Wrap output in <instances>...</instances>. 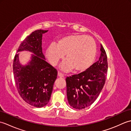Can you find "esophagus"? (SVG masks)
Returning <instances> with one entry per match:
<instances>
[{
  "mask_svg": "<svg viewBox=\"0 0 131 131\" xmlns=\"http://www.w3.org/2000/svg\"><path fill=\"white\" fill-rule=\"evenodd\" d=\"M58 76L60 78H63V77H64V75L62 73H61V72L58 71Z\"/></svg>",
  "mask_w": 131,
  "mask_h": 131,
  "instance_id": "34e87169",
  "label": "esophagus"
}]
</instances>
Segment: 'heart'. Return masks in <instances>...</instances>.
I'll return each instance as SVG.
<instances>
[{
    "label": "heart",
    "mask_w": 131,
    "mask_h": 131,
    "mask_svg": "<svg viewBox=\"0 0 131 131\" xmlns=\"http://www.w3.org/2000/svg\"><path fill=\"white\" fill-rule=\"evenodd\" d=\"M65 54L66 60L62 65L65 71L75 69L83 71L91 67L95 60L97 46L95 41L90 36L71 35L57 41L56 44H51L46 52L49 62L56 66Z\"/></svg>",
    "instance_id": "heart-1"
}]
</instances>
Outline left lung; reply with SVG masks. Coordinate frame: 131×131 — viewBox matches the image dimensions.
Segmentation results:
<instances>
[{"mask_svg":"<svg viewBox=\"0 0 131 131\" xmlns=\"http://www.w3.org/2000/svg\"><path fill=\"white\" fill-rule=\"evenodd\" d=\"M99 60L87 70L66 79L69 104L76 109H83L94 102L105 83L107 71V55L101 44Z\"/></svg>","mask_w":131,"mask_h":131,"instance_id":"8db88e82","label":"left lung"}]
</instances>
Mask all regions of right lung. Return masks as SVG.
I'll list each match as a JSON object with an SVG mask.
<instances>
[{"label": "right lung", "mask_w": 131, "mask_h": 131, "mask_svg": "<svg viewBox=\"0 0 131 131\" xmlns=\"http://www.w3.org/2000/svg\"><path fill=\"white\" fill-rule=\"evenodd\" d=\"M48 30H38L25 39L17 52L33 53L28 65L19 63L18 54L14 58L13 71L18 92L27 104L42 107L48 104L57 77V70L45 60L41 47L42 35Z\"/></svg>", "instance_id": "obj_1"}]
</instances>
